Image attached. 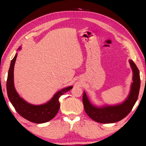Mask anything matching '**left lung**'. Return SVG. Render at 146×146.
<instances>
[{
    "mask_svg": "<svg viewBox=\"0 0 146 146\" xmlns=\"http://www.w3.org/2000/svg\"><path fill=\"white\" fill-rule=\"evenodd\" d=\"M129 62L132 70V82L128 95L122 102L113 105L97 106L91 102L86 92L84 91V108L87 115L93 120L102 123H115L124 118L131 111L138 98L140 77L139 70L133 61L129 60Z\"/></svg>",
    "mask_w": 146,
    "mask_h": 146,
    "instance_id": "left-lung-1",
    "label": "left lung"
}]
</instances>
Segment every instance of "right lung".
I'll use <instances>...</instances> for the list:
<instances>
[{"instance_id":"add662e5","label":"right lung","mask_w":146,"mask_h":146,"mask_svg":"<svg viewBox=\"0 0 146 146\" xmlns=\"http://www.w3.org/2000/svg\"><path fill=\"white\" fill-rule=\"evenodd\" d=\"M21 46H20L17 50H21ZM17 55V52L11 60L8 72L7 90L9 100L16 111L27 120L36 123H43L49 121L55 117L59 110V98L68 91L70 90L73 86H70L60 90L54 94L50 100L42 104L35 105L28 102L19 94L14 84V68Z\"/></svg>"}]
</instances>
